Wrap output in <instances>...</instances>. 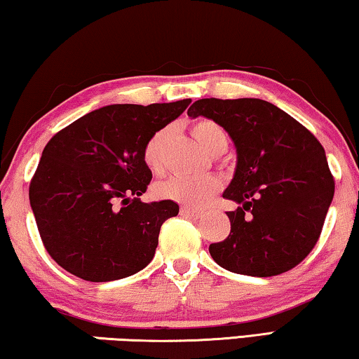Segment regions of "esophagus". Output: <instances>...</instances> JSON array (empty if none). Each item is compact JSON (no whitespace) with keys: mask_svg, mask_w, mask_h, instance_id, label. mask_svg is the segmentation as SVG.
I'll return each instance as SVG.
<instances>
[{"mask_svg":"<svg viewBox=\"0 0 359 359\" xmlns=\"http://www.w3.org/2000/svg\"><path fill=\"white\" fill-rule=\"evenodd\" d=\"M180 213L186 218H198L202 215L198 210H194V208H189V207H183V208H181Z\"/></svg>","mask_w":359,"mask_h":359,"instance_id":"34e87169","label":"esophagus"}]
</instances>
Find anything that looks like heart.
Listing matches in <instances>:
<instances>
[{
	"label": "heart",
	"instance_id": "1",
	"mask_svg": "<svg viewBox=\"0 0 359 359\" xmlns=\"http://www.w3.org/2000/svg\"><path fill=\"white\" fill-rule=\"evenodd\" d=\"M192 135L208 154L218 156L228 146V135L219 123L210 118H201L192 125ZM170 136V128L163 126L154 131L142 146V162L152 172H158L163 165L165 146ZM222 187L217 176L203 178H184L173 176L156 184V194L168 201H175L189 207H203L212 201Z\"/></svg>",
	"mask_w": 359,
	"mask_h": 359
}]
</instances>
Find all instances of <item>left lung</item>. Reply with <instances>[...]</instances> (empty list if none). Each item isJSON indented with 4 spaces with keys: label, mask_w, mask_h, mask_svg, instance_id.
Returning a JSON list of instances; mask_svg holds the SVG:
<instances>
[{
    "label": "left lung",
    "mask_w": 359,
    "mask_h": 359,
    "mask_svg": "<svg viewBox=\"0 0 359 359\" xmlns=\"http://www.w3.org/2000/svg\"><path fill=\"white\" fill-rule=\"evenodd\" d=\"M228 131L237 152L223 197L231 233L208 250L219 266L268 278L297 266L313 250L334 197L326 152L305 126L263 99H198L187 110Z\"/></svg>",
    "instance_id": "8db88e82"
}]
</instances>
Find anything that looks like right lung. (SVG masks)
<instances>
[{"instance_id": "add662e5", "label": "right lung", "mask_w": 359, "mask_h": 359, "mask_svg": "<svg viewBox=\"0 0 359 359\" xmlns=\"http://www.w3.org/2000/svg\"><path fill=\"white\" fill-rule=\"evenodd\" d=\"M189 104H112L49 140L29 197L45 249L65 271L107 283L151 263L163 222L180 207L173 201L141 202L152 180L142 146Z\"/></svg>"}]
</instances>
